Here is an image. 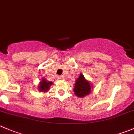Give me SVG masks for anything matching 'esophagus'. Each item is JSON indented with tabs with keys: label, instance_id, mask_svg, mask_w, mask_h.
Returning a JSON list of instances; mask_svg holds the SVG:
<instances>
[{
	"label": "esophagus",
	"instance_id": "esophagus-1",
	"mask_svg": "<svg viewBox=\"0 0 134 134\" xmlns=\"http://www.w3.org/2000/svg\"><path fill=\"white\" fill-rule=\"evenodd\" d=\"M58 79H59V80H63V79H64V77H63V76H58Z\"/></svg>",
	"mask_w": 134,
	"mask_h": 134
}]
</instances>
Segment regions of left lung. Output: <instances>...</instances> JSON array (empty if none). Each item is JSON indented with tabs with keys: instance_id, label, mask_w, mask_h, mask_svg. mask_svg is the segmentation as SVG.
Wrapping results in <instances>:
<instances>
[{
	"instance_id": "8db88e82",
	"label": "left lung",
	"mask_w": 134,
	"mask_h": 134,
	"mask_svg": "<svg viewBox=\"0 0 134 134\" xmlns=\"http://www.w3.org/2000/svg\"><path fill=\"white\" fill-rule=\"evenodd\" d=\"M92 87V84L88 80H86L84 75L80 74L75 82L73 90L76 96L83 97L90 93Z\"/></svg>"
}]
</instances>
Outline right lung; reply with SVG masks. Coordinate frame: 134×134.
Wrapping results in <instances>:
<instances>
[{
  "label": "right lung",
  "mask_w": 134,
  "mask_h": 134,
  "mask_svg": "<svg viewBox=\"0 0 134 134\" xmlns=\"http://www.w3.org/2000/svg\"><path fill=\"white\" fill-rule=\"evenodd\" d=\"M53 83L52 82H48L45 79H42L38 86V90L40 92H46L49 90L50 86Z\"/></svg>",
  "instance_id": "add662e5"
}]
</instances>
